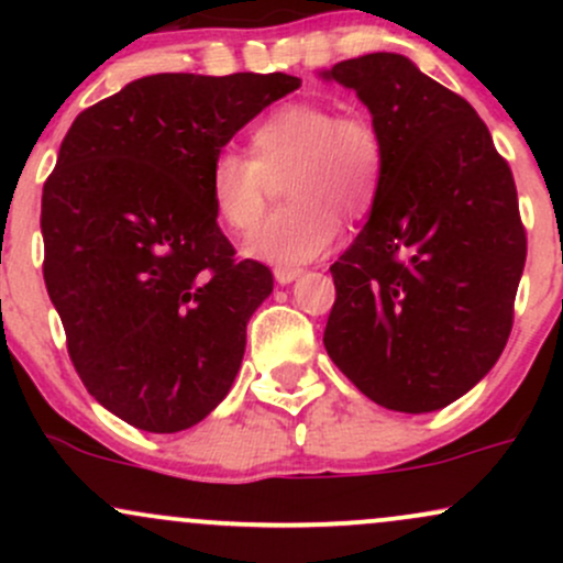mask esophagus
Instances as JSON below:
<instances>
[{
  "mask_svg": "<svg viewBox=\"0 0 563 563\" xmlns=\"http://www.w3.org/2000/svg\"><path fill=\"white\" fill-rule=\"evenodd\" d=\"M301 273H303L301 267H288V264H277V267H275V280L280 283V286H288V283H294Z\"/></svg>",
  "mask_w": 563,
  "mask_h": 563,
  "instance_id": "esophagus-1",
  "label": "esophagus"
}]
</instances>
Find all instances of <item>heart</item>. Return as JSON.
Masks as SVG:
<instances>
[{
  "mask_svg": "<svg viewBox=\"0 0 563 563\" xmlns=\"http://www.w3.org/2000/svg\"><path fill=\"white\" fill-rule=\"evenodd\" d=\"M251 156L219 151L209 166V198L235 232L260 224L275 183L290 206L269 217L245 243L256 260L312 262L341 232V217L365 219L389 174V140L373 113L331 102H286L249 132Z\"/></svg>",
  "mask_w": 563,
  "mask_h": 563,
  "instance_id": "1",
  "label": "heart"
}]
</instances>
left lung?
I'll return each mask as SVG.
<instances>
[{
	"label": "left lung",
	"instance_id": "1",
	"mask_svg": "<svg viewBox=\"0 0 563 563\" xmlns=\"http://www.w3.org/2000/svg\"><path fill=\"white\" fill-rule=\"evenodd\" d=\"M325 76L380 121L389 174L331 267L322 341L376 405L439 410L487 376L514 328L527 262L514 174L474 108L407 57H352Z\"/></svg>",
	"mask_w": 563,
	"mask_h": 563
}]
</instances>
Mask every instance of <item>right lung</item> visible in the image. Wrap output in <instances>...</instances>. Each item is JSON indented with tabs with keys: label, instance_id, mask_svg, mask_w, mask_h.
I'll return each mask as SVG.
<instances>
[{
	"label": "right lung",
	"instance_id": "add662e5",
	"mask_svg": "<svg viewBox=\"0 0 563 563\" xmlns=\"http://www.w3.org/2000/svg\"><path fill=\"white\" fill-rule=\"evenodd\" d=\"M299 87L286 74L145 76L63 140L42 190L44 283L81 384L134 429H190L228 397L273 273L235 260L206 179L238 129Z\"/></svg>",
	"mask_w": 563,
	"mask_h": 563
}]
</instances>
